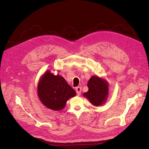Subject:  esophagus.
I'll list each match as a JSON object with an SVG mask.
<instances>
[{"mask_svg":"<svg viewBox=\"0 0 149 149\" xmlns=\"http://www.w3.org/2000/svg\"><path fill=\"white\" fill-rule=\"evenodd\" d=\"M76 94L77 95L79 96L81 94V87H77L76 88Z\"/></svg>","mask_w":149,"mask_h":149,"instance_id":"esophagus-1","label":"esophagus"}]
</instances>
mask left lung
I'll use <instances>...</instances> for the list:
<instances>
[{
    "label": "left lung",
    "mask_w": 149,
    "mask_h": 149,
    "mask_svg": "<svg viewBox=\"0 0 149 149\" xmlns=\"http://www.w3.org/2000/svg\"><path fill=\"white\" fill-rule=\"evenodd\" d=\"M88 91L83 96L88 98L93 105L99 106L104 102L109 93V88L106 81L96 76H93L88 83Z\"/></svg>",
    "instance_id": "obj_1"
}]
</instances>
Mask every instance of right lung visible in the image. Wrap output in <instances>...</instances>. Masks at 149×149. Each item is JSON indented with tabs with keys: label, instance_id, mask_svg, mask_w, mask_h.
Listing matches in <instances>:
<instances>
[{
	"label": "right lung",
	"instance_id": "right-lung-1",
	"mask_svg": "<svg viewBox=\"0 0 149 149\" xmlns=\"http://www.w3.org/2000/svg\"><path fill=\"white\" fill-rule=\"evenodd\" d=\"M37 91L43 104L54 111L63 109L66 101L76 94L63 77L58 74L54 75L49 71L42 76Z\"/></svg>",
	"mask_w": 149,
	"mask_h": 149
}]
</instances>
